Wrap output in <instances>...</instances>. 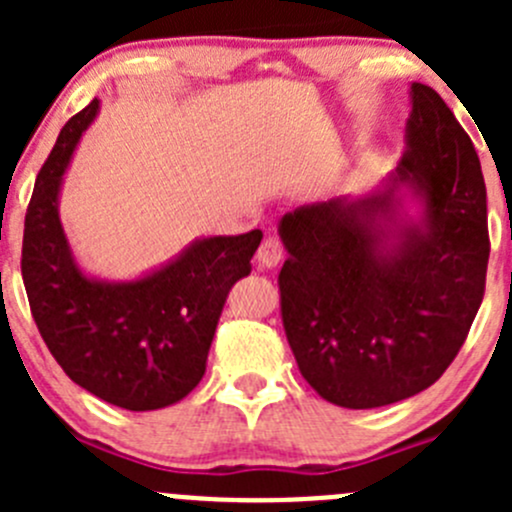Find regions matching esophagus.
<instances>
[{"instance_id": "34e87169", "label": "esophagus", "mask_w": 512, "mask_h": 512, "mask_svg": "<svg viewBox=\"0 0 512 512\" xmlns=\"http://www.w3.org/2000/svg\"><path fill=\"white\" fill-rule=\"evenodd\" d=\"M255 257L262 267H277L285 257V245H282L280 237H265Z\"/></svg>"}]
</instances>
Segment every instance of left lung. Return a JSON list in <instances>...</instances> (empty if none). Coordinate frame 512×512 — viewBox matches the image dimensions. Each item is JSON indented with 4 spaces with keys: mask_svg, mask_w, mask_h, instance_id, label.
Masks as SVG:
<instances>
[{
    "mask_svg": "<svg viewBox=\"0 0 512 512\" xmlns=\"http://www.w3.org/2000/svg\"><path fill=\"white\" fill-rule=\"evenodd\" d=\"M406 156L394 185L282 218V322L307 384L344 409L428 389L466 342L485 294L488 205L473 141L441 96L411 84ZM406 182L427 203L396 246L379 217Z\"/></svg>",
    "mask_w": 512,
    "mask_h": 512,
    "instance_id": "8db88e82",
    "label": "left lung"
}]
</instances>
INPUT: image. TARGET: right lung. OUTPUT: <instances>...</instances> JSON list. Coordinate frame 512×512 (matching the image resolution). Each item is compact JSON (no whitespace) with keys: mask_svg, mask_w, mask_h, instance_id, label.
<instances>
[{"mask_svg":"<svg viewBox=\"0 0 512 512\" xmlns=\"http://www.w3.org/2000/svg\"><path fill=\"white\" fill-rule=\"evenodd\" d=\"M98 101L69 118L36 175L22 277L41 339L74 384L128 411L175 404L200 384L227 292L250 275L260 230L208 237L163 270L123 285L89 280L59 223V185Z\"/></svg>","mask_w":512,"mask_h":512,"instance_id":"add662e5","label":"right lung"}]
</instances>
